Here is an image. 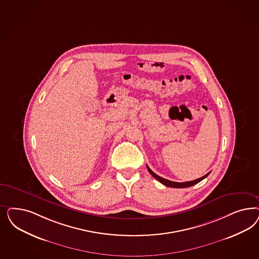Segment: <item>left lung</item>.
Segmentation results:
<instances>
[{
	"mask_svg": "<svg viewBox=\"0 0 259 259\" xmlns=\"http://www.w3.org/2000/svg\"><path fill=\"white\" fill-rule=\"evenodd\" d=\"M147 167H148V170H149V172H150V175L153 176L156 180H158L159 182H161V183L163 184V185H165V186H167V187H170V188H188V187H191V186H193V185H195V184L199 183L204 178H206V177L209 175V174H207L206 176H202L201 178H198V179H195V180H192V181H188V182L178 183V182L169 181V180L165 179V178H163V177H160V176H157L156 174H154L148 166H147Z\"/></svg>",
	"mask_w": 259,
	"mask_h": 259,
	"instance_id": "left-lung-1",
	"label": "left lung"
}]
</instances>
